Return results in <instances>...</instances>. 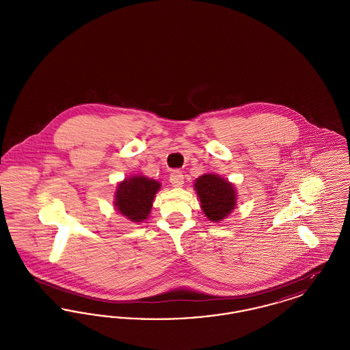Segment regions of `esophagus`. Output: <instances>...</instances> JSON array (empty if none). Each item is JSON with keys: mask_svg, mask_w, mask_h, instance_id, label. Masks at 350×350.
<instances>
[{"mask_svg": "<svg viewBox=\"0 0 350 350\" xmlns=\"http://www.w3.org/2000/svg\"><path fill=\"white\" fill-rule=\"evenodd\" d=\"M169 181L172 183V185L174 187H181L183 185V174L180 170H173L170 173V177H169Z\"/></svg>", "mask_w": 350, "mask_h": 350, "instance_id": "1", "label": "esophagus"}]
</instances>
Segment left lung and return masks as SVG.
<instances>
[{"instance_id":"8db88e82","label":"left lung","mask_w":350,"mask_h":350,"mask_svg":"<svg viewBox=\"0 0 350 350\" xmlns=\"http://www.w3.org/2000/svg\"><path fill=\"white\" fill-rule=\"evenodd\" d=\"M200 208L210 221L220 223L230 217L237 204V193L232 183L215 173H204L194 183Z\"/></svg>"}]
</instances>
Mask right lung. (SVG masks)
I'll return each instance as SVG.
<instances>
[{"label": "right lung", "mask_w": 350, "mask_h": 350, "mask_svg": "<svg viewBox=\"0 0 350 350\" xmlns=\"http://www.w3.org/2000/svg\"><path fill=\"white\" fill-rule=\"evenodd\" d=\"M161 183L142 174L126 177L117 185L114 207L122 217L133 223H142L150 217L153 200Z\"/></svg>", "instance_id": "1"}]
</instances>
